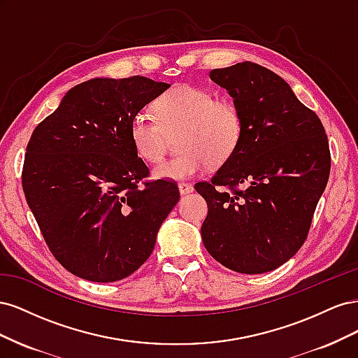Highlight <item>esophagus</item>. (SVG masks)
Listing matches in <instances>:
<instances>
[{"instance_id":"34e87169","label":"esophagus","mask_w":358,"mask_h":358,"mask_svg":"<svg viewBox=\"0 0 358 358\" xmlns=\"http://www.w3.org/2000/svg\"><path fill=\"white\" fill-rule=\"evenodd\" d=\"M194 191V187L191 183H185V182H180L179 183V192L180 196H187V194H191Z\"/></svg>"}]
</instances>
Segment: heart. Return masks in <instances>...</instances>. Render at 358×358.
I'll list each match as a JSON object with an SVG mask.
<instances>
[{"label": "heart", "instance_id": "1", "mask_svg": "<svg viewBox=\"0 0 358 358\" xmlns=\"http://www.w3.org/2000/svg\"><path fill=\"white\" fill-rule=\"evenodd\" d=\"M158 119L140 112L129 122L137 155L149 164L162 161L169 136L178 132L180 152L155 169L159 179H189L210 162L222 164L239 148L243 117L233 101L191 85H178L155 101Z\"/></svg>", "mask_w": 358, "mask_h": 358}]
</instances>
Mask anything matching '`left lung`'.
Masks as SVG:
<instances>
[{
    "label": "left lung",
    "mask_w": 358,
    "mask_h": 358,
    "mask_svg": "<svg viewBox=\"0 0 358 358\" xmlns=\"http://www.w3.org/2000/svg\"><path fill=\"white\" fill-rule=\"evenodd\" d=\"M243 117L239 148L210 182L194 188L208 203L201 239L227 268L266 273L305 243L330 175L327 134L289 85L254 62L210 71Z\"/></svg>",
    "instance_id": "8db88e82"
}]
</instances>
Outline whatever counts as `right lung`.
Segmentation results:
<instances>
[{
    "instance_id": "add662e5",
    "label": "right lung",
    "mask_w": 358,
    "mask_h": 358,
    "mask_svg": "<svg viewBox=\"0 0 358 358\" xmlns=\"http://www.w3.org/2000/svg\"><path fill=\"white\" fill-rule=\"evenodd\" d=\"M169 83L143 76L76 85L36 127L22 169L29 209L52 255L92 282L121 280L152 254L179 201L173 182H145L149 169L129 122Z\"/></svg>"
}]
</instances>
